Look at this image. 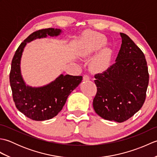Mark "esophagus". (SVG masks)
Wrapping results in <instances>:
<instances>
[{"label":"esophagus","instance_id":"esophagus-1","mask_svg":"<svg viewBox=\"0 0 157 157\" xmlns=\"http://www.w3.org/2000/svg\"><path fill=\"white\" fill-rule=\"evenodd\" d=\"M89 79H90V78L88 75H84V76H83V80L84 81H88V80H89Z\"/></svg>","mask_w":157,"mask_h":157}]
</instances>
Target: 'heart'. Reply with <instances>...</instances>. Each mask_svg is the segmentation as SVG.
<instances>
[{"mask_svg":"<svg viewBox=\"0 0 157 157\" xmlns=\"http://www.w3.org/2000/svg\"><path fill=\"white\" fill-rule=\"evenodd\" d=\"M107 40L105 36L94 33L90 35L86 41L83 55L84 56L90 55L97 52L98 50L105 46ZM111 59V51L109 48H104L98 53L92 63V68L94 70H102L109 64Z\"/></svg>","mask_w":157,"mask_h":157,"instance_id":"obj_1","label":"heart"}]
</instances>
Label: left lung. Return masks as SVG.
Segmentation results:
<instances>
[{
	"mask_svg": "<svg viewBox=\"0 0 157 157\" xmlns=\"http://www.w3.org/2000/svg\"><path fill=\"white\" fill-rule=\"evenodd\" d=\"M120 35L122 43L116 62L94 75L97 92L93 107L102 118L121 123L132 117L144 105L149 74L141 49L128 35Z\"/></svg>",
	"mask_w": 157,
	"mask_h": 157,
	"instance_id": "8db88e82",
	"label": "left lung"
}]
</instances>
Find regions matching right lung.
Returning <instances> with one entry per match:
<instances>
[{"mask_svg":"<svg viewBox=\"0 0 157 157\" xmlns=\"http://www.w3.org/2000/svg\"><path fill=\"white\" fill-rule=\"evenodd\" d=\"M61 32L59 29L46 28L33 32L21 43L12 60L9 80L13 101L20 112L35 121H44L55 117L62 110L70 93L82 80L81 75H61L54 82L41 88L26 86L23 80L20 61L27 42L48 35L58 36Z\"/></svg>","mask_w":157,"mask_h":157,"instance_id":"1","label":"right lung"}]
</instances>
